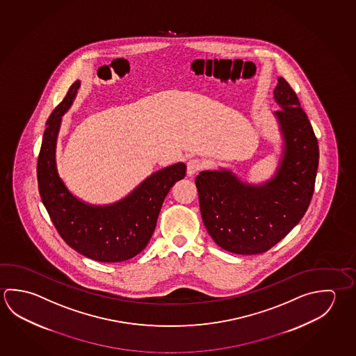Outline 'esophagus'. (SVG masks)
I'll return each mask as SVG.
<instances>
[{
	"instance_id": "esophagus-1",
	"label": "esophagus",
	"mask_w": 356,
	"mask_h": 356,
	"mask_svg": "<svg viewBox=\"0 0 356 356\" xmlns=\"http://www.w3.org/2000/svg\"><path fill=\"white\" fill-rule=\"evenodd\" d=\"M204 168V163L200 159H191L187 161V176H193Z\"/></svg>"
}]
</instances>
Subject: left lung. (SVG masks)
<instances>
[{"instance_id":"8db88e82","label":"left lung","mask_w":356,"mask_h":356,"mask_svg":"<svg viewBox=\"0 0 356 356\" xmlns=\"http://www.w3.org/2000/svg\"><path fill=\"white\" fill-rule=\"evenodd\" d=\"M274 116L284 141L276 174L261 185L240 180L230 170L201 171L195 184L206 230L221 249L262 254L293 230L310 205L318 166V138L299 99L277 79Z\"/></svg>"}]
</instances>
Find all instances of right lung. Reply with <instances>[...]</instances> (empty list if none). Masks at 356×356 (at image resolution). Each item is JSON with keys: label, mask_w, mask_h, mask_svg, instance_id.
Returning a JSON list of instances; mask_svg holds the SVG:
<instances>
[{"label": "right lung", "mask_w": 356, "mask_h": 356, "mask_svg": "<svg viewBox=\"0 0 356 356\" xmlns=\"http://www.w3.org/2000/svg\"><path fill=\"white\" fill-rule=\"evenodd\" d=\"M80 85V81L72 83L46 122L38 161V191L70 248L96 261H125L150 241L163 200L176 181L186 175V165L177 163L159 170L126 197L110 205H91L77 199L58 175L56 143L63 113L72 105Z\"/></svg>", "instance_id": "add662e5"}]
</instances>
